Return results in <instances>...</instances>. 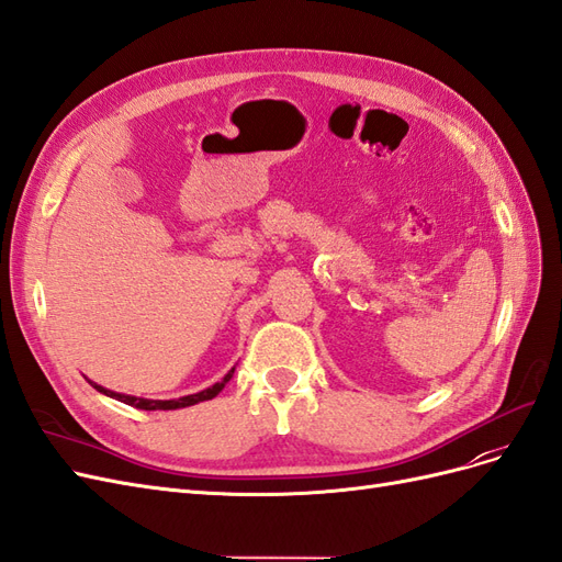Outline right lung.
<instances>
[{
    "label": "right lung",
    "instance_id": "1",
    "mask_svg": "<svg viewBox=\"0 0 562 562\" xmlns=\"http://www.w3.org/2000/svg\"><path fill=\"white\" fill-rule=\"evenodd\" d=\"M232 375H234V368L227 372V375L220 380V382H215L213 386H209V389H203V391H199V394H190V396H182V398H171V401H151V398H140V396H128V394H116V391H110V389H105V386H100V384H95V382H91V386L93 389H98L100 394H105V396H110V398H116V401H122V403H126V405H133V407H140V411H178V407H187V405H196V403H201V401H211V398H215L220 391L225 389V384L232 380Z\"/></svg>",
    "mask_w": 562,
    "mask_h": 562
}]
</instances>
